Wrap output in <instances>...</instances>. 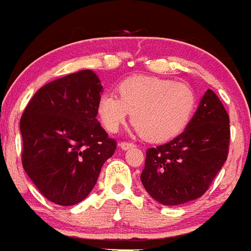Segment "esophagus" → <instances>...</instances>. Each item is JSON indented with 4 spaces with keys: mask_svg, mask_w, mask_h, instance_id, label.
<instances>
[{
    "mask_svg": "<svg viewBox=\"0 0 251 251\" xmlns=\"http://www.w3.org/2000/svg\"><path fill=\"white\" fill-rule=\"evenodd\" d=\"M135 146V144L133 142H128V141H123L120 144V147L123 150H127V149H131V147Z\"/></svg>",
    "mask_w": 251,
    "mask_h": 251,
    "instance_id": "1",
    "label": "esophagus"
}]
</instances>
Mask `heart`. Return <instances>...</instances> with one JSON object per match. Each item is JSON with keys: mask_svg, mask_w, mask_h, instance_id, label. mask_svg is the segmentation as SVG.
Returning a JSON list of instances; mask_svg holds the SVG:
<instances>
[{"mask_svg": "<svg viewBox=\"0 0 251 251\" xmlns=\"http://www.w3.org/2000/svg\"><path fill=\"white\" fill-rule=\"evenodd\" d=\"M114 94H102L97 112L102 126L116 132L132 112V124L144 139L162 142L177 136L197 106L193 89L170 79L137 75L121 81Z\"/></svg>", "mask_w": 251, "mask_h": 251, "instance_id": "obj_1", "label": "heart"}]
</instances>
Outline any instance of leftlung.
Wrapping results in <instances>:
<instances>
[{
    "label": "left lung",
    "mask_w": 251,
    "mask_h": 251,
    "mask_svg": "<svg viewBox=\"0 0 251 251\" xmlns=\"http://www.w3.org/2000/svg\"><path fill=\"white\" fill-rule=\"evenodd\" d=\"M229 115L217 94L208 89L186 130L146 151L141 182L150 196L165 205L202 197L229 153Z\"/></svg>",
    "instance_id": "8db88e82"
}]
</instances>
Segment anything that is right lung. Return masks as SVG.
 <instances>
[{
	"instance_id": "obj_1",
	"label": "right lung",
	"mask_w": 251,
	"mask_h": 251,
	"mask_svg": "<svg viewBox=\"0 0 251 251\" xmlns=\"http://www.w3.org/2000/svg\"><path fill=\"white\" fill-rule=\"evenodd\" d=\"M101 89L91 70L73 73L42 86L22 114V166L55 204L86 198L116 150L97 119Z\"/></svg>"
}]
</instances>
